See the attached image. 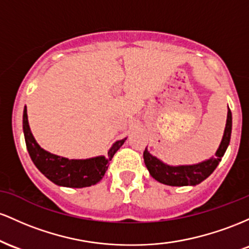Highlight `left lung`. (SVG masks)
<instances>
[{
    "instance_id": "1",
    "label": "left lung",
    "mask_w": 249,
    "mask_h": 249,
    "mask_svg": "<svg viewBox=\"0 0 249 249\" xmlns=\"http://www.w3.org/2000/svg\"><path fill=\"white\" fill-rule=\"evenodd\" d=\"M231 111L228 108L227 122H226L225 133H223L221 143L219 149L215 153L214 158L209 160L202 161L196 164H189V166H169L163 163L158 158L153 156L147 150L143 152L144 164L149 170L150 175L159 182L168 186H196L207 178L217 167L219 162L221 161L222 156L225 155L226 149L231 141Z\"/></svg>"
}]
</instances>
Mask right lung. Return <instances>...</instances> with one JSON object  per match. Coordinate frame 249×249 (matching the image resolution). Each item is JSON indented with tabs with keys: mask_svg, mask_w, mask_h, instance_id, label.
<instances>
[{
	"mask_svg": "<svg viewBox=\"0 0 249 249\" xmlns=\"http://www.w3.org/2000/svg\"><path fill=\"white\" fill-rule=\"evenodd\" d=\"M23 133L27 149L34 164L42 174L57 186L83 188L96 185L105 175L109 161L127 139L116 141L108 152V156H96L86 160H69L42 149L35 141L28 124L27 107L23 110Z\"/></svg>",
	"mask_w": 249,
	"mask_h": 249,
	"instance_id": "obj_1",
	"label": "right lung"
}]
</instances>
